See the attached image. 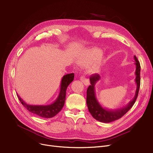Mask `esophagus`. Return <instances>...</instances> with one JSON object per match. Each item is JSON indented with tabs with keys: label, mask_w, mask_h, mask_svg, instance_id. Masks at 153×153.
<instances>
[{
	"label": "esophagus",
	"mask_w": 153,
	"mask_h": 153,
	"mask_svg": "<svg viewBox=\"0 0 153 153\" xmlns=\"http://www.w3.org/2000/svg\"><path fill=\"white\" fill-rule=\"evenodd\" d=\"M80 80L84 83L85 85H89L90 84L89 81L86 77H85V76H81L80 77Z\"/></svg>",
	"instance_id": "34e87169"
}]
</instances>
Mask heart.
Returning a JSON list of instances; mask_svg holds the SVG:
<instances>
[{"mask_svg":"<svg viewBox=\"0 0 153 153\" xmlns=\"http://www.w3.org/2000/svg\"><path fill=\"white\" fill-rule=\"evenodd\" d=\"M77 60L80 64L83 66H87L91 62L89 69L92 72L99 71L104 61L100 50L95 48H92L79 53Z\"/></svg>","mask_w":153,"mask_h":153,"instance_id":"1","label":"heart"}]
</instances>
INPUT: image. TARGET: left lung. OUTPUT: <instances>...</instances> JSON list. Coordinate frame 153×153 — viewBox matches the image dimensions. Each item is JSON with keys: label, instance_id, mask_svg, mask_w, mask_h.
<instances>
[{"label": "left lung", "instance_id": "1", "mask_svg": "<svg viewBox=\"0 0 153 153\" xmlns=\"http://www.w3.org/2000/svg\"><path fill=\"white\" fill-rule=\"evenodd\" d=\"M135 61L134 64L136 65L135 71V82L136 84V89L134 98L129 102L125 107L117 108L115 110H109L103 108L99 103L96 97L95 85L100 79V76L98 74H95L90 77V81L91 85L89 86L87 90V105L89 111L92 116L98 121L103 123H110L114 122L120 118H122L125 114L129 111L134 105L137 99L140 87V70L141 66L140 62L137 58L134 56Z\"/></svg>", "mask_w": 153, "mask_h": 153}]
</instances>
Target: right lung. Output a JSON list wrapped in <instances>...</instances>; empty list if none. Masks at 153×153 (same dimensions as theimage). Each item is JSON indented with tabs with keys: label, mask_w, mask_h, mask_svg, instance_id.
Here are the masks:
<instances>
[{
	"label": "right lung",
	"mask_w": 153,
	"mask_h": 153,
	"mask_svg": "<svg viewBox=\"0 0 153 153\" xmlns=\"http://www.w3.org/2000/svg\"><path fill=\"white\" fill-rule=\"evenodd\" d=\"M74 74L71 73L64 75L61 82V88L59 95L56 100L50 105H33L26 103L17 94V97L22 103L30 112L43 118H52L57 115L62 108L66 100V90L68 85L73 81Z\"/></svg>",
	"instance_id": "right-lung-1"
}]
</instances>
